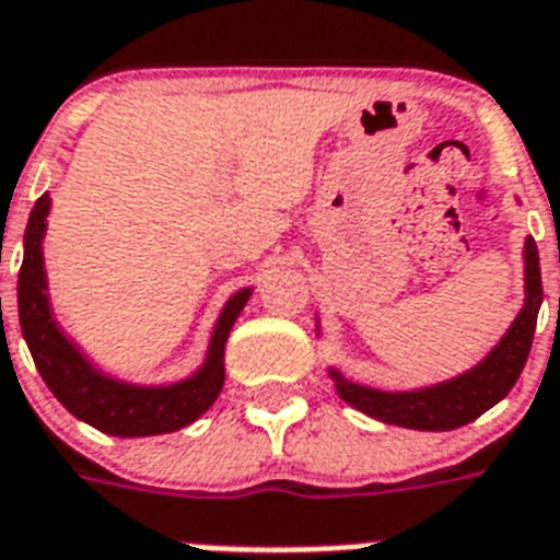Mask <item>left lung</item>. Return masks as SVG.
I'll return each instance as SVG.
<instances>
[{"label": "left lung", "instance_id": "8db88e82", "mask_svg": "<svg viewBox=\"0 0 560 560\" xmlns=\"http://www.w3.org/2000/svg\"><path fill=\"white\" fill-rule=\"evenodd\" d=\"M523 259H526V303L509 332L500 339V345L479 365L470 368L467 374L446 380V383L415 388V392L368 388V385L350 383L332 368L329 376L336 380V392L341 400L350 402L353 409L365 411L368 418L394 423V427L423 429V432H446V429L465 427L491 406H497L523 374L532 339H535L537 310L544 303L540 257H537L535 240H526Z\"/></svg>", "mask_w": 560, "mask_h": 560}]
</instances>
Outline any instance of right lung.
Wrapping results in <instances>:
<instances>
[{"instance_id":"1","label":"right lung","mask_w":560,"mask_h":560,"mask_svg":"<svg viewBox=\"0 0 560 560\" xmlns=\"http://www.w3.org/2000/svg\"><path fill=\"white\" fill-rule=\"evenodd\" d=\"M49 203V192L40 195L28 215L23 268H20V283H16L20 327H23L25 345L32 350L43 383L49 385V392L67 406V411L107 435L145 438L189 427L210 409L224 385V345L240 312L248 303L250 289H242L224 303L212 329L207 359L189 380L158 385V388L114 380L102 374L60 332L58 320L51 318L49 292H46L49 285H46V268H43V236H46Z\"/></svg>"}]
</instances>
